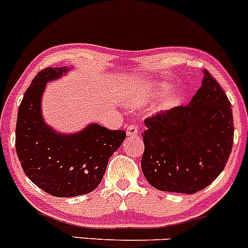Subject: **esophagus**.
<instances>
[{
	"label": "esophagus",
	"instance_id": "34e87169",
	"mask_svg": "<svg viewBox=\"0 0 248 248\" xmlns=\"http://www.w3.org/2000/svg\"><path fill=\"white\" fill-rule=\"evenodd\" d=\"M139 134V129L136 124H129L127 127V135L128 136H136Z\"/></svg>",
	"mask_w": 248,
	"mask_h": 248
}]
</instances>
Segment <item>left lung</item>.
<instances>
[{
    "mask_svg": "<svg viewBox=\"0 0 248 248\" xmlns=\"http://www.w3.org/2000/svg\"><path fill=\"white\" fill-rule=\"evenodd\" d=\"M144 124L141 168L161 191H201L229 161L234 136L231 102L206 70L190 104L149 116Z\"/></svg>",
    "mask_w": 248,
    "mask_h": 248,
    "instance_id": "obj_1",
    "label": "left lung"
}]
</instances>
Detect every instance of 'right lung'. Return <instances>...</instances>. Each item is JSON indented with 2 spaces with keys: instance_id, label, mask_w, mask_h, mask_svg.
<instances>
[{
  "instance_id": "add662e5",
  "label": "right lung",
  "mask_w": 248,
  "mask_h": 248,
  "mask_svg": "<svg viewBox=\"0 0 248 248\" xmlns=\"http://www.w3.org/2000/svg\"><path fill=\"white\" fill-rule=\"evenodd\" d=\"M66 72L46 67L33 78L18 108L16 152L25 175L55 197H75L100 184L108 160L126 138L124 130L93 124L73 135H61L45 124L41 98L46 81Z\"/></svg>"
}]
</instances>
